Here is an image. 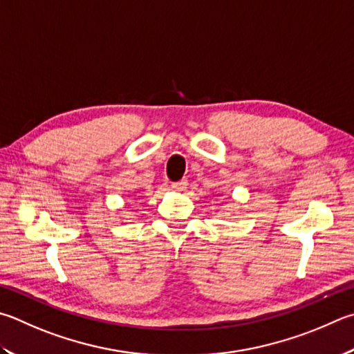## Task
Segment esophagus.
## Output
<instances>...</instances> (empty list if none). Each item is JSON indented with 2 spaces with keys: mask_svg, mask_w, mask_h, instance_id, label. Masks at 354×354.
Instances as JSON below:
<instances>
[{
  "mask_svg": "<svg viewBox=\"0 0 354 354\" xmlns=\"http://www.w3.org/2000/svg\"><path fill=\"white\" fill-rule=\"evenodd\" d=\"M171 189L175 192H184L185 189H187V181H179V183H173L171 184Z\"/></svg>",
  "mask_w": 354,
  "mask_h": 354,
  "instance_id": "34e87169",
  "label": "esophagus"
}]
</instances>
